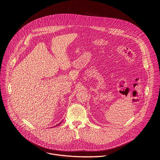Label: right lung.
I'll return each instance as SVG.
<instances>
[{
    "mask_svg": "<svg viewBox=\"0 0 160 160\" xmlns=\"http://www.w3.org/2000/svg\"><path fill=\"white\" fill-rule=\"evenodd\" d=\"M61 122H60V123H59V124H58L57 125H56V126H54V127H57V126H58V125H60V124H61Z\"/></svg>",
    "mask_w": 160,
    "mask_h": 160,
    "instance_id": "right-lung-1",
    "label": "right lung"
}]
</instances>
